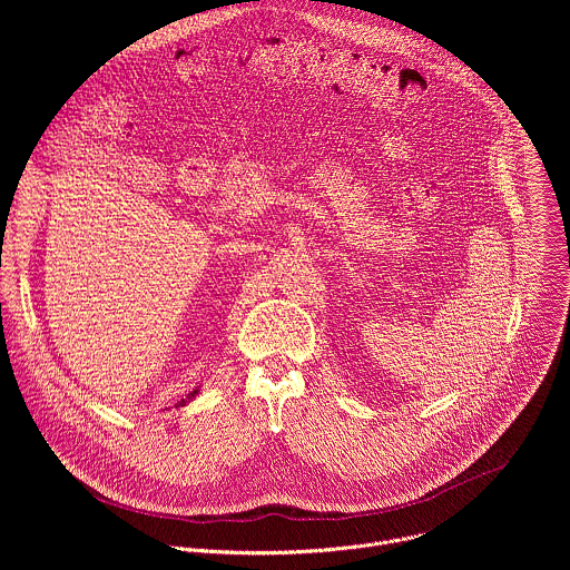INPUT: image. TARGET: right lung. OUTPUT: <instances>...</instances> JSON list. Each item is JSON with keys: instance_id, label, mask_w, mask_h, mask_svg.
Returning a JSON list of instances; mask_svg holds the SVG:
<instances>
[{"instance_id": "add662e5", "label": "right lung", "mask_w": 570, "mask_h": 570, "mask_svg": "<svg viewBox=\"0 0 570 570\" xmlns=\"http://www.w3.org/2000/svg\"><path fill=\"white\" fill-rule=\"evenodd\" d=\"M196 392H198V390H194V392H191V396H194V394H196ZM183 403H185V401H183Z\"/></svg>"}]
</instances>
